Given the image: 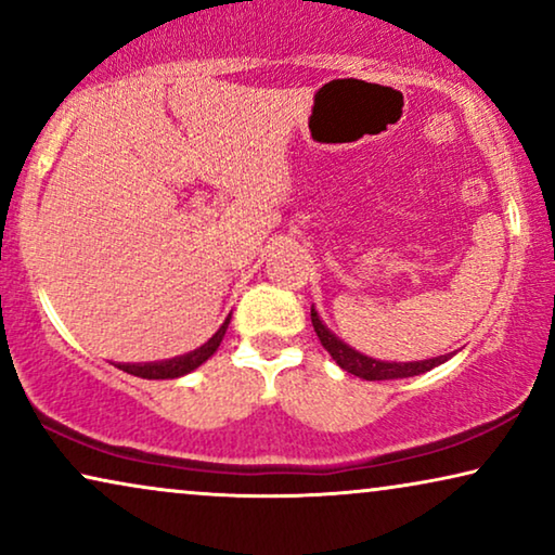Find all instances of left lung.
<instances>
[{"instance_id": "left-lung-1", "label": "left lung", "mask_w": 555, "mask_h": 555, "mask_svg": "<svg viewBox=\"0 0 555 555\" xmlns=\"http://www.w3.org/2000/svg\"><path fill=\"white\" fill-rule=\"evenodd\" d=\"M310 321H313V328L321 338V344L325 351L333 356V361L338 363L340 369L348 371V374L366 378V382H389V378H409V376H420L424 371H431L439 363L450 361L452 353L437 356V359H427V361H409V363H397V361H378L371 359V356H363L361 351H356L348 344H344L336 333H333L328 325L321 321L315 306L310 308Z\"/></svg>"}]
</instances>
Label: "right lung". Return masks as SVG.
Wrapping results in <instances>:
<instances>
[{"mask_svg": "<svg viewBox=\"0 0 555 555\" xmlns=\"http://www.w3.org/2000/svg\"><path fill=\"white\" fill-rule=\"evenodd\" d=\"M230 318L232 315H227V321L219 325V331L207 340V344H202L199 348H194V351H189L184 356H173V359L151 361V363H113V366H118L120 371H126V374L141 376V378H179V376L192 374L194 369H199L204 361L215 356L227 333V325H230Z\"/></svg>", "mask_w": 555, "mask_h": 555, "instance_id": "obj_1", "label": "right lung"}]
</instances>
